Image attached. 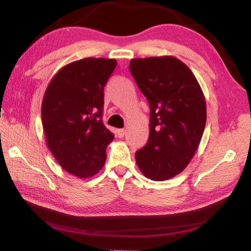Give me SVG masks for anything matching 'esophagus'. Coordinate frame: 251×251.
Wrapping results in <instances>:
<instances>
[{
    "label": "esophagus",
    "mask_w": 251,
    "mask_h": 251,
    "mask_svg": "<svg viewBox=\"0 0 251 251\" xmlns=\"http://www.w3.org/2000/svg\"><path fill=\"white\" fill-rule=\"evenodd\" d=\"M125 134H126V130L124 129V128H121V129H117V136L120 138H122V137H124L125 136Z\"/></svg>",
    "instance_id": "1"
}]
</instances>
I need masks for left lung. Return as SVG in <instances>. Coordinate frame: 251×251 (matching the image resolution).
Masks as SVG:
<instances>
[{
  "label": "left lung",
  "instance_id": "8db88e82",
  "mask_svg": "<svg viewBox=\"0 0 251 251\" xmlns=\"http://www.w3.org/2000/svg\"><path fill=\"white\" fill-rule=\"evenodd\" d=\"M129 71L148 100L150 137L135 152L152 180L181 173L196 152L206 125V100L193 72L173 56L134 58Z\"/></svg>",
  "mask_w": 251,
  "mask_h": 251
}]
</instances>
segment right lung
Wrapping results in <instances>:
<instances>
[{"label":"right lung","instance_id":"right-lung-1","mask_svg":"<svg viewBox=\"0 0 251 251\" xmlns=\"http://www.w3.org/2000/svg\"><path fill=\"white\" fill-rule=\"evenodd\" d=\"M115 59L87 57L62 67L46 88L42 123L50 151L72 175H96L114 134L103 124L104 86Z\"/></svg>","mask_w":251,"mask_h":251}]
</instances>
